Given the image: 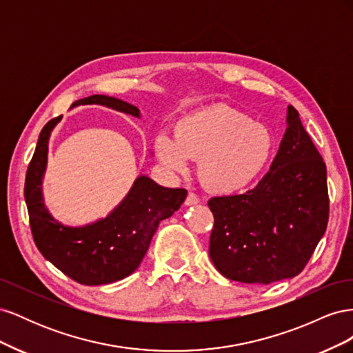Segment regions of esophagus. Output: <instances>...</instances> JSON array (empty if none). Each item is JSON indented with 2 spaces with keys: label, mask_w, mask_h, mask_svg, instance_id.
<instances>
[{
  "label": "esophagus",
  "mask_w": 353,
  "mask_h": 353,
  "mask_svg": "<svg viewBox=\"0 0 353 353\" xmlns=\"http://www.w3.org/2000/svg\"><path fill=\"white\" fill-rule=\"evenodd\" d=\"M199 201H200V200H199L197 194L188 193V196H187V199H185V201H184V205H185V206H193V205H197Z\"/></svg>",
  "instance_id": "34e87169"
}]
</instances>
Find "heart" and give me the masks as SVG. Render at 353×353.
I'll return each instance as SVG.
<instances>
[{
  "label": "heart",
  "instance_id": "b5f03b06",
  "mask_svg": "<svg viewBox=\"0 0 353 353\" xmlns=\"http://www.w3.org/2000/svg\"><path fill=\"white\" fill-rule=\"evenodd\" d=\"M274 135L227 104H213L176 122L175 135L160 132L157 159L168 170L184 174L190 159L200 160L201 183L213 193L236 194L250 187L268 165Z\"/></svg>",
  "mask_w": 353,
  "mask_h": 353
}]
</instances>
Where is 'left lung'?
<instances>
[{
    "label": "left lung",
    "mask_w": 353,
    "mask_h": 353,
    "mask_svg": "<svg viewBox=\"0 0 353 353\" xmlns=\"http://www.w3.org/2000/svg\"><path fill=\"white\" fill-rule=\"evenodd\" d=\"M279 153L244 194L209 200V256L232 281L271 284L301 274L328 222L327 168L293 105Z\"/></svg>",
    "instance_id": "left-lung-1"
}]
</instances>
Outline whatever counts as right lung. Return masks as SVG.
Here are the masks:
<instances>
[{
    "instance_id": "1",
    "label": "right lung",
    "mask_w": 353,
    "mask_h": 353,
    "mask_svg": "<svg viewBox=\"0 0 353 353\" xmlns=\"http://www.w3.org/2000/svg\"><path fill=\"white\" fill-rule=\"evenodd\" d=\"M87 104L140 114L135 105L99 94L74 101L72 108ZM60 121L61 116L42 128L26 172L25 200L34 241L47 261L79 284L103 285L123 280L140 266L160 221L181 208L187 190L166 188L140 175L108 216L82 227L65 225L51 215L42 197L50 135Z\"/></svg>"
}]
</instances>
